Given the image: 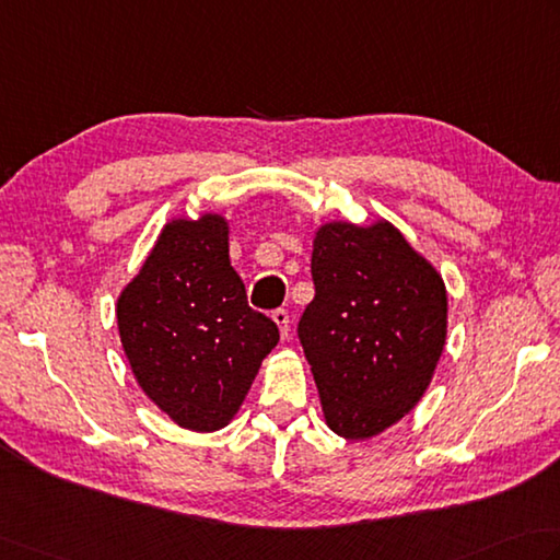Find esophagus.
<instances>
[{
  "label": "esophagus",
  "mask_w": 560,
  "mask_h": 560,
  "mask_svg": "<svg viewBox=\"0 0 560 560\" xmlns=\"http://www.w3.org/2000/svg\"><path fill=\"white\" fill-rule=\"evenodd\" d=\"M271 320L279 325V332H281V337L287 339V337H289V327H291V325H289V323H291V320H289V313L283 311V308L273 311V313H271Z\"/></svg>",
  "instance_id": "1"
}]
</instances>
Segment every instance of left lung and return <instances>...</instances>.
Listing matches in <instances>:
<instances>
[{
  "label": "left lung",
  "instance_id": "1",
  "mask_svg": "<svg viewBox=\"0 0 560 560\" xmlns=\"http://www.w3.org/2000/svg\"><path fill=\"white\" fill-rule=\"evenodd\" d=\"M315 299L299 320L325 420L369 440L410 412L446 339V289L390 223H327L313 243Z\"/></svg>",
  "mask_w": 560,
  "mask_h": 560
}]
</instances>
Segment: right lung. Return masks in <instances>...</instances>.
<instances>
[{
	"mask_svg": "<svg viewBox=\"0 0 560 560\" xmlns=\"http://www.w3.org/2000/svg\"><path fill=\"white\" fill-rule=\"evenodd\" d=\"M118 332L145 396L194 432L243 405L279 327L247 305L221 215L172 221L118 299Z\"/></svg>",
	"mask_w": 560,
	"mask_h": 560,
	"instance_id": "right-lung-1",
	"label": "right lung"
}]
</instances>
